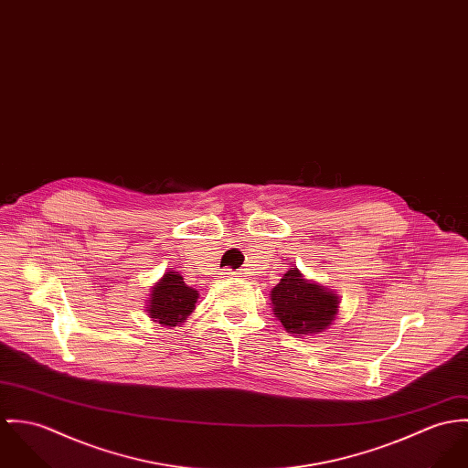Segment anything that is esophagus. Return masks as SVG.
Here are the masks:
<instances>
[{
    "label": "esophagus",
    "instance_id": "esophagus-1",
    "mask_svg": "<svg viewBox=\"0 0 468 468\" xmlns=\"http://www.w3.org/2000/svg\"><path fill=\"white\" fill-rule=\"evenodd\" d=\"M224 274H239V272H233V271H229V269H226V272Z\"/></svg>",
    "mask_w": 468,
    "mask_h": 468
}]
</instances>
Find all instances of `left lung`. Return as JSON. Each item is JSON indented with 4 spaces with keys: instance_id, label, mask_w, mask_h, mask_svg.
I'll use <instances>...</instances> for the list:
<instances>
[{
    "instance_id": "obj_1",
    "label": "left lung",
    "mask_w": 468,
    "mask_h": 468,
    "mask_svg": "<svg viewBox=\"0 0 468 468\" xmlns=\"http://www.w3.org/2000/svg\"><path fill=\"white\" fill-rule=\"evenodd\" d=\"M272 311L291 334L323 332L337 314V296L324 287L309 283L291 267L271 291Z\"/></svg>"
}]
</instances>
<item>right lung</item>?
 Returning <instances> with one entry per match:
<instances>
[{"instance_id": "1", "label": "right lung", "mask_w": 468, "mask_h": 468, "mask_svg": "<svg viewBox=\"0 0 468 468\" xmlns=\"http://www.w3.org/2000/svg\"><path fill=\"white\" fill-rule=\"evenodd\" d=\"M197 291L183 282L177 272H166L153 289L149 302V315L166 326L181 324L197 303Z\"/></svg>"}]
</instances>
